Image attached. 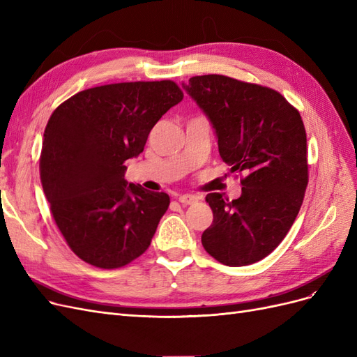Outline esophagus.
Segmentation results:
<instances>
[{
	"label": "esophagus",
	"instance_id": "34e87169",
	"mask_svg": "<svg viewBox=\"0 0 357 357\" xmlns=\"http://www.w3.org/2000/svg\"><path fill=\"white\" fill-rule=\"evenodd\" d=\"M197 201H198V197L189 195V193H185V195H180L178 197V202L185 204V205H192V204H195Z\"/></svg>",
	"mask_w": 357,
	"mask_h": 357
}]
</instances>
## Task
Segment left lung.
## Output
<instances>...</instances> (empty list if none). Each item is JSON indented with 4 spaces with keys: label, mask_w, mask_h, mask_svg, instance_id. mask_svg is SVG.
<instances>
[{
    "label": "left lung",
    "mask_w": 357,
    "mask_h": 357,
    "mask_svg": "<svg viewBox=\"0 0 357 357\" xmlns=\"http://www.w3.org/2000/svg\"><path fill=\"white\" fill-rule=\"evenodd\" d=\"M183 88L207 114L219 153L243 172L241 197L208 193L213 223L201 241L228 266L266 257L294 225L308 185L307 134L299 112L266 86L220 74L195 75Z\"/></svg>",
    "instance_id": "left-lung-1"
}]
</instances>
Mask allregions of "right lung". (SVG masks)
Segmentation results:
<instances>
[{
    "instance_id": "obj_1",
    "label": "right lung",
    "mask_w": 357,
    "mask_h": 357,
    "mask_svg": "<svg viewBox=\"0 0 357 357\" xmlns=\"http://www.w3.org/2000/svg\"><path fill=\"white\" fill-rule=\"evenodd\" d=\"M183 92L171 80L96 86L73 95L45 129L40 177L68 247L96 268H122L152 243L169 205L164 192L126 183L125 160Z\"/></svg>"
}]
</instances>
